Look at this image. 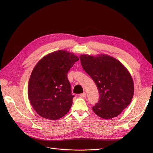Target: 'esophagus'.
<instances>
[{
  "label": "esophagus",
  "mask_w": 153,
  "mask_h": 153,
  "mask_svg": "<svg viewBox=\"0 0 153 153\" xmlns=\"http://www.w3.org/2000/svg\"><path fill=\"white\" fill-rule=\"evenodd\" d=\"M80 96H81V97H86V94L85 92H84L82 94H80Z\"/></svg>",
  "instance_id": "obj_1"
}]
</instances>
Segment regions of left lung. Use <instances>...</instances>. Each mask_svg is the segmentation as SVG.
I'll list each match as a JSON object with an SVG mask.
<instances>
[{
    "label": "left lung",
    "mask_w": 153,
    "mask_h": 153,
    "mask_svg": "<svg viewBox=\"0 0 153 153\" xmlns=\"http://www.w3.org/2000/svg\"><path fill=\"white\" fill-rule=\"evenodd\" d=\"M81 65L97 87L98 102L94 113L104 119L117 117L130 103L134 84L129 71L115 58L107 54L80 56Z\"/></svg>",
    "instance_id": "obj_1"
}]
</instances>
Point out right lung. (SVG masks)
Wrapping results in <instances>:
<instances>
[{
	"instance_id": "obj_1",
	"label": "right lung",
	"mask_w": 153,
	"mask_h": 153,
	"mask_svg": "<svg viewBox=\"0 0 153 153\" xmlns=\"http://www.w3.org/2000/svg\"><path fill=\"white\" fill-rule=\"evenodd\" d=\"M78 60L74 53L58 50L45 56L36 64L29 79L28 96L39 115L55 120L69 111L74 95L67 74Z\"/></svg>"
}]
</instances>
